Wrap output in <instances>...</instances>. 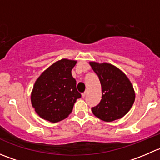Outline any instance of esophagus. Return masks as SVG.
Listing matches in <instances>:
<instances>
[{
	"label": "esophagus",
	"instance_id": "esophagus-1",
	"mask_svg": "<svg viewBox=\"0 0 160 160\" xmlns=\"http://www.w3.org/2000/svg\"><path fill=\"white\" fill-rule=\"evenodd\" d=\"M86 92H84V93H82V98H85V96H86Z\"/></svg>",
	"mask_w": 160,
	"mask_h": 160
}]
</instances>
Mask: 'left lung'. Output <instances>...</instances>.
<instances>
[{"instance_id":"left-lung-1","label":"left lung","mask_w":160,"mask_h":160,"mask_svg":"<svg viewBox=\"0 0 160 160\" xmlns=\"http://www.w3.org/2000/svg\"><path fill=\"white\" fill-rule=\"evenodd\" d=\"M99 77L102 99L92 108L93 114L104 122H113L125 116L133 105L135 94L132 83L125 73L110 63L90 62Z\"/></svg>"}]
</instances>
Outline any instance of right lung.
<instances>
[{
	"instance_id": "obj_1",
	"label": "right lung",
	"mask_w": 160,
	"mask_h": 160,
	"mask_svg": "<svg viewBox=\"0 0 160 160\" xmlns=\"http://www.w3.org/2000/svg\"><path fill=\"white\" fill-rule=\"evenodd\" d=\"M77 61L62 59L46 69L35 81L31 101L35 112L45 120L58 122L72 112L81 98L71 71Z\"/></svg>"
}]
</instances>
